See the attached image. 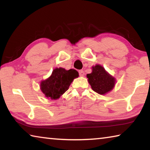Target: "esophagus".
<instances>
[{
	"label": "esophagus",
	"instance_id": "1",
	"mask_svg": "<svg viewBox=\"0 0 150 150\" xmlns=\"http://www.w3.org/2000/svg\"><path fill=\"white\" fill-rule=\"evenodd\" d=\"M79 75L81 76V77H83V76L85 75V72L83 71V70H79Z\"/></svg>",
	"mask_w": 150,
	"mask_h": 150
}]
</instances>
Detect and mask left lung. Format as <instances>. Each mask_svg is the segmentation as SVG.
Wrapping results in <instances>:
<instances>
[{
  "mask_svg": "<svg viewBox=\"0 0 150 150\" xmlns=\"http://www.w3.org/2000/svg\"><path fill=\"white\" fill-rule=\"evenodd\" d=\"M92 69V73L87 75L92 89L100 95L110 92L115 85V78L106 72L105 68L100 65L93 66Z\"/></svg>",
  "mask_w": 150,
  "mask_h": 150,
  "instance_id": "left-lung-1",
  "label": "left lung"
}]
</instances>
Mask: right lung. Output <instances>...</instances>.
<instances>
[{"label": "right lung", "instance_id": "1", "mask_svg": "<svg viewBox=\"0 0 150 150\" xmlns=\"http://www.w3.org/2000/svg\"><path fill=\"white\" fill-rule=\"evenodd\" d=\"M78 77L79 73L75 69L55 68L50 77L40 83V89L46 97L56 100L68 90L73 79Z\"/></svg>", "mask_w": 150, "mask_h": 150}]
</instances>
